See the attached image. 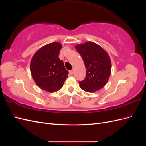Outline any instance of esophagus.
Instances as JSON below:
<instances>
[{
  "label": "esophagus",
  "instance_id": "esophagus-1",
  "mask_svg": "<svg viewBox=\"0 0 146 146\" xmlns=\"http://www.w3.org/2000/svg\"><path fill=\"white\" fill-rule=\"evenodd\" d=\"M74 73V70H70V71H69V74L70 75H73Z\"/></svg>",
  "mask_w": 146,
  "mask_h": 146
}]
</instances>
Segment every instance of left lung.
Returning a JSON list of instances; mask_svg holds the SVG:
<instances>
[{
  "label": "left lung",
  "instance_id": "obj_1",
  "mask_svg": "<svg viewBox=\"0 0 146 146\" xmlns=\"http://www.w3.org/2000/svg\"><path fill=\"white\" fill-rule=\"evenodd\" d=\"M86 69V78L79 82L86 92L98 91L105 86L111 72V61L108 53L98 44L88 41L76 46Z\"/></svg>",
  "mask_w": 146,
  "mask_h": 146
}]
</instances>
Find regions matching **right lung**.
I'll return each mask as SVG.
<instances>
[{"instance_id":"1","label":"right lung","mask_w":146,"mask_h":146,"mask_svg":"<svg viewBox=\"0 0 146 146\" xmlns=\"http://www.w3.org/2000/svg\"><path fill=\"white\" fill-rule=\"evenodd\" d=\"M62 45L58 42L44 46L33 55L30 61L31 75L37 86L47 92L62 88L68 71L58 55Z\"/></svg>"}]
</instances>
